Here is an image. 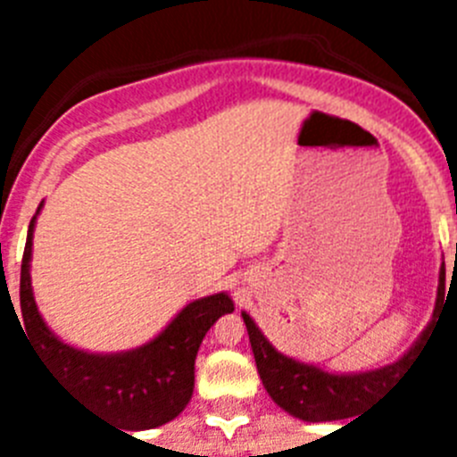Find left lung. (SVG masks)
Listing matches in <instances>:
<instances>
[{"label": "left lung", "mask_w": 457, "mask_h": 457, "mask_svg": "<svg viewBox=\"0 0 457 457\" xmlns=\"http://www.w3.org/2000/svg\"><path fill=\"white\" fill-rule=\"evenodd\" d=\"M444 281H446V270L439 272V288H437V304L444 297ZM245 325L249 332V343H252L253 359L263 386L272 395L281 410H286L293 417L302 421H338V419H350L357 414L359 407L370 403L379 391L389 386L391 379L401 373L410 364L411 354H417L419 343L426 338V334L433 329V322L428 325L423 337L419 338L417 345L410 348V353L403 354L398 361L378 370H366V373H350L337 375L327 373L318 366L302 364L286 354L277 353L272 343L261 334L256 322L242 313Z\"/></svg>", "instance_id": "1"}]
</instances>
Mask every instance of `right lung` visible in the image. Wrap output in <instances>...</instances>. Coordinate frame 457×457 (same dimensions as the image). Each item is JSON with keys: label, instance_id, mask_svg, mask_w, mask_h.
Listing matches in <instances>:
<instances>
[{"label": "right lung", "instance_id": "obj_1", "mask_svg": "<svg viewBox=\"0 0 457 457\" xmlns=\"http://www.w3.org/2000/svg\"><path fill=\"white\" fill-rule=\"evenodd\" d=\"M36 215L31 217L20 270L22 318H18L36 353L63 385L109 423L125 430H148L179 417L192 398L194 359L201 341L217 318L236 309L231 297L217 293L192 302L160 337L128 353L93 354L71 348L47 329L31 293L29 261Z\"/></svg>", "mask_w": 457, "mask_h": 457}]
</instances>
